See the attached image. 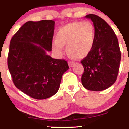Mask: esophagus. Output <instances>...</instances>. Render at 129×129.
<instances>
[{
    "label": "esophagus",
    "mask_w": 129,
    "mask_h": 129,
    "mask_svg": "<svg viewBox=\"0 0 129 129\" xmlns=\"http://www.w3.org/2000/svg\"><path fill=\"white\" fill-rule=\"evenodd\" d=\"M74 63H75V62H73V61H71V60L68 61V64H69V67H72Z\"/></svg>",
    "instance_id": "esophagus-1"
}]
</instances>
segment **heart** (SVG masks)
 Instances as JSON below:
<instances>
[{"label":"heart","instance_id":"heart-1","mask_svg":"<svg viewBox=\"0 0 129 129\" xmlns=\"http://www.w3.org/2000/svg\"><path fill=\"white\" fill-rule=\"evenodd\" d=\"M55 37L52 47L57 55L63 54V46H66L67 52L72 57L84 58L89 55L94 46L95 30L89 21L73 22L59 28Z\"/></svg>","mask_w":129,"mask_h":129}]
</instances>
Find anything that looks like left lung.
I'll return each instance as SVG.
<instances>
[{
	"mask_svg": "<svg viewBox=\"0 0 129 129\" xmlns=\"http://www.w3.org/2000/svg\"><path fill=\"white\" fill-rule=\"evenodd\" d=\"M91 19L95 30V41L88 56L81 60L84 68L82 84L86 89L102 91L116 81L121 53L117 37L104 19L95 14L85 16Z\"/></svg>",
	"mask_w": 129,
	"mask_h": 129,
	"instance_id": "obj_1",
	"label": "left lung"
}]
</instances>
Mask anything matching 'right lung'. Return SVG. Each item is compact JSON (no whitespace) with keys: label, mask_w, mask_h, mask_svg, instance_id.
I'll return each mask as SVG.
<instances>
[{"label":"right lung","mask_w":129,"mask_h":129,"mask_svg":"<svg viewBox=\"0 0 129 129\" xmlns=\"http://www.w3.org/2000/svg\"><path fill=\"white\" fill-rule=\"evenodd\" d=\"M55 22L42 20L24 24L10 40L7 65L17 89L36 99L58 92L62 77L69 69L65 60L47 54L52 50Z\"/></svg>","instance_id":"obj_1"}]
</instances>
